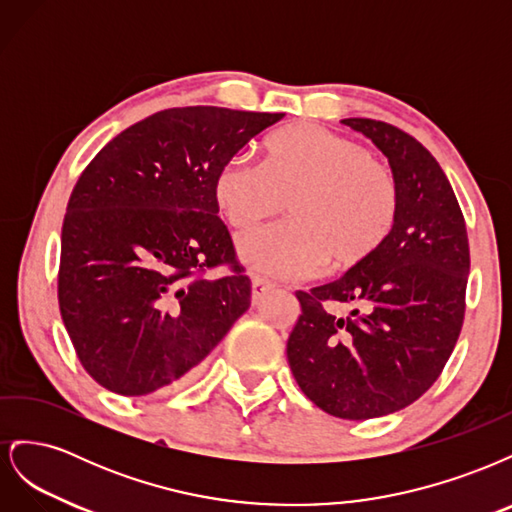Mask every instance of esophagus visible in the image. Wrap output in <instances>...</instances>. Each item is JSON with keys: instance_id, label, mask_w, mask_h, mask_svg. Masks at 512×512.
Wrapping results in <instances>:
<instances>
[{"instance_id": "1", "label": "esophagus", "mask_w": 512, "mask_h": 512, "mask_svg": "<svg viewBox=\"0 0 512 512\" xmlns=\"http://www.w3.org/2000/svg\"><path fill=\"white\" fill-rule=\"evenodd\" d=\"M273 288H275L273 282L262 280V277H254V280H252V301L258 303V301H260L262 297H265V294H269Z\"/></svg>"}]
</instances>
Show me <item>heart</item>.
<instances>
[{
  "instance_id": "b5f03b06",
  "label": "heart",
  "mask_w": 512,
  "mask_h": 512,
  "mask_svg": "<svg viewBox=\"0 0 512 512\" xmlns=\"http://www.w3.org/2000/svg\"><path fill=\"white\" fill-rule=\"evenodd\" d=\"M213 203L243 235L286 207L290 220L239 243L247 267L299 277L324 265H365L391 239L401 213L393 170L348 136L292 123L262 141V160L228 158L213 175Z\"/></svg>"
}]
</instances>
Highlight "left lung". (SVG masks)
I'll return each mask as SVG.
<instances>
[{"label": "left lung", "instance_id": "obj_1", "mask_svg": "<svg viewBox=\"0 0 512 512\" xmlns=\"http://www.w3.org/2000/svg\"><path fill=\"white\" fill-rule=\"evenodd\" d=\"M342 123L389 158L399 222L365 265L297 292L301 316L286 352L320 410L365 421L410 406L442 374L466 314L470 245L451 183L414 136L376 119Z\"/></svg>", "mask_w": 512, "mask_h": 512}]
</instances>
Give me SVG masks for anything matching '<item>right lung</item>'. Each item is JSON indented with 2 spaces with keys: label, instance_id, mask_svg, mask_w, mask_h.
<instances>
[{
  "label": "right lung",
  "instance_id": "obj_1",
  "mask_svg": "<svg viewBox=\"0 0 512 512\" xmlns=\"http://www.w3.org/2000/svg\"><path fill=\"white\" fill-rule=\"evenodd\" d=\"M282 117L166 108L81 173L61 226L57 299L76 356L104 389H177L247 312L252 282L218 218L213 175ZM222 264L228 276L204 277Z\"/></svg>",
  "mask_w": 512,
  "mask_h": 512
}]
</instances>
